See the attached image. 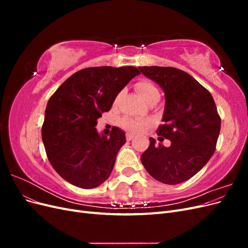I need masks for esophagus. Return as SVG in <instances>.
<instances>
[{
	"mask_svg": "<svg viewBox=\"0 0 248 248\" xmlns=\"http://www.w3.org/2000/svg\"><path fill=\"white\" fill-rule=\"evenodd\" d=\"M134 138V136L132 133H126V140H131Z\"/></svg>",
	"mask_w": 248,
	"mask_h": 248,
	"instance_id": "obj_1",
	"label": "esophagus"
}]
</instances>
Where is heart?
<instances>
[{
	"mask_svg": "<svg viewBox=\"0 0 248 248\" xmlns=\"http://www.w3.org/2000/svg\"><path fill=\"white\" fill-rule=\"evenodd\" d=\"M136 89L139 92V94L141 96V98L148 103L158 100L160 97L159 90L153 84L151 80L147 78H141L136 82ZM122 92H120L116 96V101L119 100L120 97H121ZM150 124L148 120H138V119H132L129 117H125L120 120V126L124 129H127L132 132H139L141 129H144Z\"/></svg>",
	"mask_w": 248,
	"mask_h": 248,
	"instance_id": "heart-1",
	"label": "heart"
}]
</instances>
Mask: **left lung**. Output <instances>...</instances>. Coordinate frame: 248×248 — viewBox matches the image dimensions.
<instances>
[{"instance_id": "8db88e82", "label": "left lung", "mask_w": 248, "mask_h": 248, "mask_svg": "<svg viewBox=\"0 0 248 248\" xmlns=\"http://www.w3.org/2000/svg\"><path fill=\"white\" fill-rule=\"evenodd\" d=\"M139 69L163 89V124L156 132L171 142L167 148L150 138L141 163L157 181L182 183L204 168L214 154L221 123L216 104L208 90L183 70L159 66Z\"/></svg>"}]
</instances>
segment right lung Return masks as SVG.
Returning <instances> with one entry per match:
<instances>
[{
	"instance_id": "right-lung-1",
	"label": "right lung",
	"mask_w": 248,
	"mask_h": 248,
	"mask_svg": "<svg viewBox=\"0 0 248 248\" xmlns=\"http://www.w3.org/2000/svg\"><path fill=\"white\" fill-rule=\"evenodd\" d=\"M140 73L133 66L89 67L73 73L50 96L42 140L52 168L67 182L91 189L109 177L125 133L114 126L108 138L100 137L97 119Z\"/></svg>"
}]
</instances>
